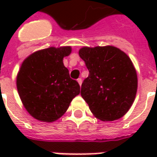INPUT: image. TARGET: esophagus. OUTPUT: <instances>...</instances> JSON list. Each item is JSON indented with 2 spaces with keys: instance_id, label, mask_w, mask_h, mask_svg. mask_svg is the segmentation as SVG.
Listing matches in <instances>:
<instances>
[{
  "instance_id": "1",
  "label": "esophagus",
  "mask_w": 157,
  "mask_h": 157,
  "mask_svg": "<svg viewBox=\"0 0 157 157\" xmlns=\"http://www.w3.org/2000/svg\"><path fill=\"white\" fill-rule=\"evenodd\" d=\"M77 82H78V83H79V85L82 86V78H78V79H77Z\"/></svg>"
}]
</instances>
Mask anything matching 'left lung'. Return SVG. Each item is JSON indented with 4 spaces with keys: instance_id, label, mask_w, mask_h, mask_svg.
<instances>
[{
    "instance_id": "obj_1",
    "label": "left lung",
    "mask_w": 157,
    "mask_h": 157,
    "mask_svg": "<svg viewBox=\"0 0 157 157\" xmlns=\"http://www.w3.org/2000/svg\"><path fill=\"white\" fill-rule=\"evenodd\" d=\"M89 75L81 95L93 115L102 121H113L128 112L135 101L138 79L131 59L113 46L83 47L79 50Z\"/></svg>"
}]
</instances>
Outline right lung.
<instances>
[{
    "label": "right lung",
    "instance_id": "obj_1",
    "mask_svg": "<svg viewBox=\"0 0 157 157\" xmlns=\"http://www.w3.org/2000/svg\"><path fill=\"white\" fill-rule=\"evenodd\" d=\"M70 46L44 48L24 59L17 76V88L29 114L39 121L54 122L68 109L80 93L78 82L70 77L63 58Z\"/></svg>",
    "mask_w": 157,
    "mask_h": 157
}]
</instances>
